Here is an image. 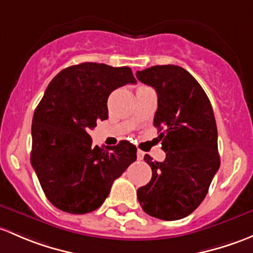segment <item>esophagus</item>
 Here are the masks:
<instances>
[{"label": "esophagus", "mask_w": 253, "mask_h": 253, "mask_svg": "<svg viewBox=\"0 0 253 253\" xmlns=\"http://www.w3.org/2000/svg\"><path fill=\"white\" fill-rule=\"evenodd\" d=\"M136 156H137V161H141V160H144L145 152H144V151H137Z\"/></svg>", "instance_id": "esophagus-1"}]
</instances>
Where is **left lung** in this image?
I'll use <instances>...</instances> for the list:
<instances>
[{
	"mask_svg": "<svg viewBox=\"0 0 253 253\" xmlns=\"http://www.w3.org/2000/svg\"><path fill=\"white\" fill-rule=\"evenodd\" d=\"M136 78L157 92L153 126L166 152L163 162L144 157L152 178L137 189V200L151 217L181 219L204 201L220 166L212 106L197 80L179 66L151 67Z\"/></svg>",
	"mask_w": 253,
	"mask_h": 253,
	"instance_id": "8db88e82",
	"label": "left lung"
}]
</instances>
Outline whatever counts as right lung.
Wrapping results in <instances>:
<instances>
[{
	"label": "right lung",
	"instance_id": "add662e5",
	"mask_svg": "<svg viewBox=\"0 0 253 253\" xmlns=\"http://www.w3.org/2000/svg\"><path fill=\"white\" fill-rule=\"evenodd\" d=\"M136 79L129 67L80 63L59 72L34 112L31 166L46 197L73 214L97 210L113 181L136 161L126 140L111 147L92 146L88 130L108 118L111 92Z\"/></svg>",
	"mask_w": 253,
	"mask_h": 253
}]
</instances>
